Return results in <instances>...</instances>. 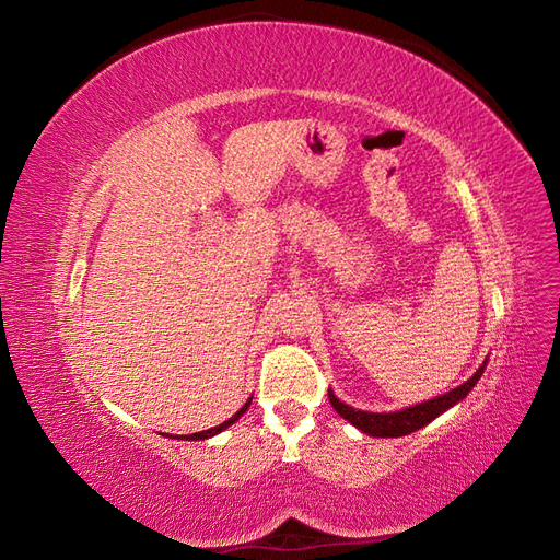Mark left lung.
Wrapping results in <instances>:
<instances>
[{
	"mask_svg": "<svg viewBox=\"0 0 560 560\" xmlns=\"http://www.w3.org/2000/svg\"><path fill=\"white\" fill-rule=\"evenodd\" d=\"M488 364V358L483 360V364L474 371V376L467 378L463 385L453 387L451 393L439 395L434 399L420 401L416 406H406V409L399 411H387V413H374V411H362V409H352L350 404L338 399L331 389H329V401L334 406V411L341 416L343 420H348L350 425L358 428L360 432L369 434V436H404L411 434L420 428H425L428 422H432L434 418H439L442 413H446L448 409H453L455 404H460L469 393L471 387L479 383V378L483 376V369Z\"/></svg>",
	"mask_w": 560,
	"mask_h": 560,
	"instance_id": "8db88e82",
	"label": "left lung"
}]
</instances>
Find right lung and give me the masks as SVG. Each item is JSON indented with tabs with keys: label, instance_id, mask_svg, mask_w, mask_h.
<instances>
[{
	"label": "right lung",
	"instance_id": "1",
	"mask_svg": "<svg viewBox=\"0 0 560 560\" xmlns=\"http://www.w3.org/2000/svg\"><path fill=\"white\" fill-rule=\"evenodd\" d=\"M249 404H252V397L245 401V406L243 409L235 413V416H231L229 420H224L222 425H217V428H210V430H202V432H194V434H177V436H173V439H186V442H198V439H210V436H214V434H219V432H224L226 428H231L235 420H238L247 409H249Z\"/></svg>",
	"mask_w": 560,
	"mask_h": 560
}]
</instances>
